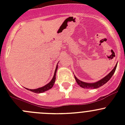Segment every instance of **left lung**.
Listing matches in <instances>:
<instances>
[{
    "mask_svg": "<svg viewBox=\"0 0 125 125\" xmlns=\"http://www.w3.org/2000/svg\"><path fill=\"white\" fill-rule=\"evenodd\" d=\"M116 68H117V65H115V67L114 68L113 70L108 74L106 77H104V78L101 79L99 81L95 83H86V82H84L81 81V80H79L74 75V77H75V80H76L77 83L78 85H79L80 86H81L82 88H88V89H95V88H98L99 87L103 86V85L106 83V82H108L110 79L111 78V77L113 76L114 73H115V71L116 70Z\"/></svg>",
    "mask_w": 125,
    "mask_h": 125,
    "instance_id": "obj_1",
    "label": "left lung"
}]
</instances>
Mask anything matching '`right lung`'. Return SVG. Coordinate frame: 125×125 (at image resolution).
Wrapping results in <instances>:
<instances>
[{"mask_svg":"<svg viewBox=\"0 0 125 125\" xmlns=\"http://www.w3.org/2000/svg\"><path fill=\"white\" fill-rule=\"evenodd\" d=\"M58 68V65H57L56 68H55V72H54V77H52V80L48 84H46V85H45L44 86L41 87V88H37V89H29L28 88H26L28 90H30V91H32L33 93H43V92L49 90V89H51L52 86H53L54 84L55 80V76H56V72Z\"/></svg>","mask_w":125,"mask_h":125,"instance_id":"right-lung-1","label":"right lung"}]
</instances>
